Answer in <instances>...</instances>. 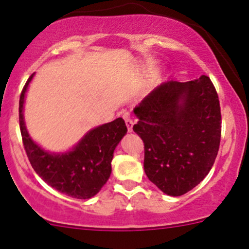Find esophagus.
Segmentation results:
<instances>
[{
  "label": "esophagus",
  "mask_w": 249,
  "mask_h": 249,
  "mask_svg": "<svg viewBox=\"0 0 249 249\" xmlns=\"http://www.w3.org/2000/svg\"><path fill=\"white\" fill-rule=\"evenodd\" d=\"M124 120H125V124H126L127 131H129V132H132V131H133V124H135V123H133L132 118H131L129 114H125Z\"/></svg>",
  "instance_id": "34e87169"
}]
</instances>
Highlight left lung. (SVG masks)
<instances>
[{
    "mask_svg": "<svg viewBox=\"0 0 249 249\" xmlns=\"http://www.w3.org/2000/svg\"><path fill=\"white\" fill-rule=\"evenodd\" d=\"M133 112V131L144 142V170L158 189L181 196L203 181L221 138L220 103L208 76L160 85Z\"/></svg>",
    "mask_w": 249,
    "mask_h": 249,
    "instance_id": "obj_1",
    "label": "left lung"
}]
</instances>
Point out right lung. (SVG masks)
<instances>
[{
	"mask_svg": "<svg viewBox=\"0 0 249 249\" xmlns=\"http://www.w3.org/2000/svg\"><path fill=\"white\" fill-rule=\"evenodd\" d=\"M34 74L24 85L18 107L21 135L29 162L35 173L60 193L80 200L93 197L110 178L113 152L127 132L125 122L117 118L87 131L66 151L43 149L29 135L23 114L26 93Z\"/></svg>",
	"mask_w": 249,
	"mask_h": 249,
	"instance_id": "add662e5",
	"label": "right lung"
}]
</instances>
